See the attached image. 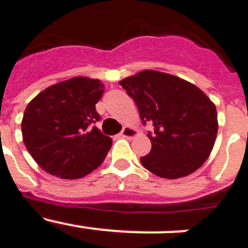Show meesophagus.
Wrapping results in <instances>:
<instances>
[{"label":"esophagus","instance_id":"esophagus-1","mask_svg":"<svg viewBox=\"0 0 248 248\" xmlns=\"http://www.w3.org/2000/svg\"><path fill=\"white\" fill-rule=\"evenodd\" d=\"M120 135L123 138H126V139H133V138H135L138 135V131L134 128H131V126H124Z\"/></svg>","mask_w":248,"mask_h":248}]
</instances>
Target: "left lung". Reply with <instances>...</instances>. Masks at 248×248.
<instances>
[{"mask_svg": "<svg viewBox=\"0 0 248 248\" xmlns=\"http://www.w3.org/2000/svg\"><path fill=\"white\" fill-rule=\"evenodd\" d=\"M119 84L134 99L149 133L151 150L140 157L149 171L164 179H179L196 171L211 154L218 123L210 98L196 85L163 72H139Z\"/></svg>", "mask_w": 248, "mask_h": 248, "instance_id": "left-lung-1", "label": "left lung"}]
</instances>
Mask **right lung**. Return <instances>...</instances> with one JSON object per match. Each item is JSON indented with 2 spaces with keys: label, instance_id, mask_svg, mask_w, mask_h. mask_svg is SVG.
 Listing matches in <instances>:
<instances>
[{
  "label": "right lung",
  "instance_id": "add662e5",
  "mask_svg": "<svg viewBox=\"0 0 248 248\" xmlns=\"http://www.w3.org/2000/svg\"><path fill=\"white\" fill-rule=\"evenodd\" d=\"M104 92L99 79L74 77L50 85L28 103L22 137L28 153L50 175L79 179L103 163L111 139L93 126Z\"/></svg>",
  "mask_w": 248,
  "mask_h": 248
}]
</instances>
